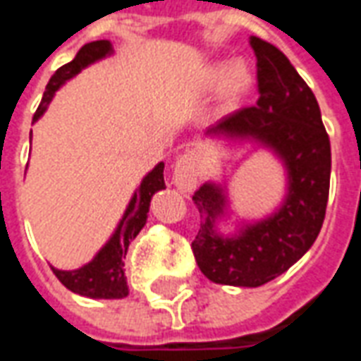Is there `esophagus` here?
Returning <instances> with one entry per match:
<instances>
[{
	"label": "esophagus",
	"mask_w": 361,
	"mask_h": 361,
	"mask_svg": "<svg viewBox=\"0 0 361 361\" xmlns=\"http://www.w3.org/2000/svg\"><path fill=\"white\" fill-rule=\"evenodd\" d=\"M201 168V154L195 150H188L185 154L178 158V162L173 166V183L181 191H189L195 188Z\"/></svg>",
	"instance_id": "esophagus-1"
}]
</instances>
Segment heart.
Instances as JSON below:
<instances>
[{
    "mask_svg": "<svg viewBox=\"0 0 361 361\" xmlns=\"http://www.w3.org/2000/svg\"><path fill=\"white\" fill-rule=\"evenodd\" d=\"M250 84V72L244 66H236V64H231V62L215 64L207 72V87L213 90V92H219L226 85V92L233 99H238L240 95L248 92Z\"/></svg>",
    "mask_w": 361,
    "mask_h": 361,
    "instance_id": "b5f03b06",
    "label": "heart"
}]
</instances>
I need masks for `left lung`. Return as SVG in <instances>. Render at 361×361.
<instances>
[{
    "mask_svg": "<svg viewBox=\"0 0 361 361\" xmlns=\"http://www.w3.org/2000/svg\"><path fill=\"white\" fill-rule=\"evenodd\" d=\"M258 68L256 105L226 115L207 135L248 138L276 152L287 170V197L274 215L244 224L234 236L215 233L226 197L223 188L203 183L193 201L201 228L191 242L203 276L215 283L259 287L293 266L321 233L330 188V140L311 87L289 58L252 37Z\"/></svg>",
    "mask_w": 361,
    "mask_h": 361,
    "instance_id": "obj_1",
    "label": "left lung"
}]
</instances>
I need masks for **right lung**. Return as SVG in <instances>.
Segmentation results:
<instances>
[{
  "label": "right lung",
  "instance_id": "add662e5",
  "mask_svg": "<svg viewBox=\"0 0 361 361\" xmlns=\"http://www.w3.org/2000/svg\"><path fill=\"white\" fill-rule=\"evenodd\" d=\"M111 52H113V47L109 40H93V42L84 44L72 62L58 68L54 75L50 78V82L47 84V92L42 95V102H40L32 121H39L40 115L47 111L49 103L52 102L58 87L66 80L74 78L78 72H82V68L90 66L92 62L105 58ZM164 188H166L164 162H160L145 180L140 181L137 193L130 199L115 234L111 236L109 242L102 250L97 252V256L90 264H85L80 269H72V271L52 268L54 276L60 279V283L68 287L70 291L90 297V299H123V297H127L128 286L127 276H125V256H127L128 244L137 238V234L146 224L152 195Z\"/></svg>",
  "mask_w": 361,
  "mask_h": 361
}]
</instances>
